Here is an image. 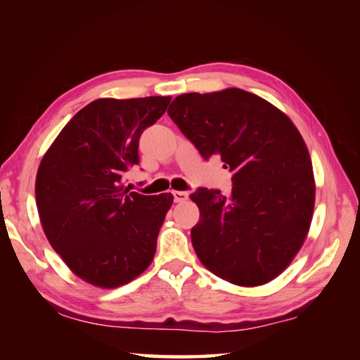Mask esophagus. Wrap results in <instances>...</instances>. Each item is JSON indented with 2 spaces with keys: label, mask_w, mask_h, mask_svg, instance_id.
I'll list each match as a JSON object with an SVG mask.
<instances>
[{
  "label": "esophagus",
  "mask_w": 360,
  "mask_h": 360,
  "mask_svg": "<svg viewBox=\"0 0 360 360\" xmlns=\"http://www.w3.org/2000/svg\"><path fill=\"white\" fill-rule=\"evenodd\" d=\"M172 196L175 199V202H185L188 199V193L186 191H172Z\"/></svg>",
  "instance_id": "1"
}]
</instances>
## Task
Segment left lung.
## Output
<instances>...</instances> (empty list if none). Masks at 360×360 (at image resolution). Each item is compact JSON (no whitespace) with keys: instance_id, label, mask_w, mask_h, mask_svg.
<instances>
[{"instance_id":"left-lung-1","label":"left lung","mask_w":360,"mask_h":360,"mask_svg":"<svg viewBox=\"0 0 360 360\" xmlns=\"http://www.w3.org/2000/svg\"><path fill=\"white\" fill-rule=\"evenodd\" d=\"M169 117L204 160L218 155L232 191L198 188L199 223L191 242L200 262L238 286L274 280L297 255L310 229L314 179L308 148L285 113L240 88L185 93Z\"/></svg>"}]
</instances>
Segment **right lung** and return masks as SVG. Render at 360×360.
<instances>
[{
	"label": "right lung",
	"mask_w": 360,
	"mask_h": 360,
	"mask_svg": "<svg viewBox=\"0 0 360 360\" xmlns=\"http://www.w3.org/2000/svg\"><path fill=\"white\" fill-rule=\"evenodd\" d=\"M169 96L96 99L61 129L36 176V204L52 248L90 285L118 288L153 261L174 202L124 188L139 164V139L160 120Z\"/></svg>",
	"instance_id": "right-lung-1"
}]
</instances>
